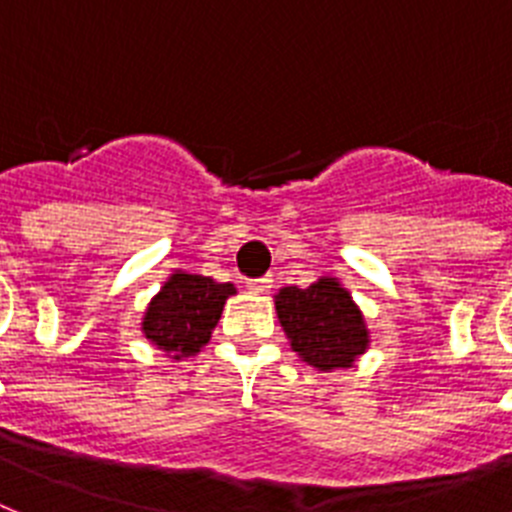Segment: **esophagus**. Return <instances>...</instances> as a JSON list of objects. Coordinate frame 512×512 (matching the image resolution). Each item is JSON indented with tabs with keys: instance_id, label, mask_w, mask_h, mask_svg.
I'll return each instance as SVG.
<instances>
[{
	"instance_id": "esophagus-1",
	"label": "esophagus",
	"mask_w": 512,
	"mask_h": 512,
	"mask_svg": "<svg viewBox=\"0 0 512 512\" xmlns=\"http://www.w3.org/2000/svg\"><path fill=\"white\" fill-rule=\"evenodd\" d=\"M270 286H273V278H255V281H247V289H249V294H265V291L270 289Z\"/></svg>"
}]
</instances>
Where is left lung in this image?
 <instances>
[{
	"instance_id": "left-lung-1",
	"label": "left lung",
	"mask_w": 512,
	"mask_h": 512,
	"mask_svg": "<svg viewBox=\"0 0 512 512\" xmlns=\"http://www.w3.org/2000/svg\"><path fill=\"white\" fill-rule=\"evenodd\" d=\"M276 312L296 356L320 372L354 367L369 349L367 320L338 278L322 276L307 289L283 286Z\"/></svg>"
}]
</instances>
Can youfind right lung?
Returning a JSON list of instances; mask_svg holds the SVG:
<instances>
[{"label": "right lung", "instance_id": "1", "mask_svg": "<svg viewBox=\"0 0 512 512\" xmlns=\"http://www.w3.org/2000/svg\"><path fill=\"white\" fill-rule=\"evenodd\" d=\"M234 294V283H218L208 276L174 270L145 307L140 330L158 351L182 362L187 356L200 354L210 341L221 320L223 304Z\"/></svg>", "mask_w": 512, "mask_h": 512}]
</instances>
